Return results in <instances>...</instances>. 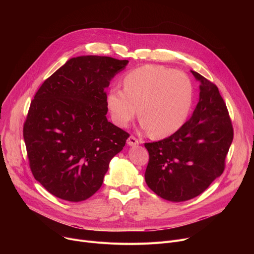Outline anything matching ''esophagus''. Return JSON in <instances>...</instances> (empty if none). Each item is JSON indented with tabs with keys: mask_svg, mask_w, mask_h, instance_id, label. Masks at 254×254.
<instances>
[{
	"mask_svg": "<svg viewBox=\"0 0 254 254\" xmlns=\"http://www.w3.org/2000/svg\"><path fill=\"white\" fill-rule=\"evenodd\" d=\"M127 143L129 145V146H135V145H138L140 144V140H138L135 136H129Z\"/></svg>",
	"mask_w": 254,
	"mask_h": 254,
	"instance_id": "esophagus-1",
	"label": "esophagus"
}]
</instances>
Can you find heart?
Wrapping results in <instances>:
<instances>
[{
	"label": "heart",
	"instance_id": "b5f03b06",
	"mask_svg": "<svg viewBox=\"0 0 254 254\" xmlns=\"http://www.w3.org/2000/svg\"><path fill=\"white\" fill-rule=\"evenodd\" d=\"M123 84L124 90L112 87L107 96L112 120L118 127H127L137 115L138 107L142 127L155 138L174 134L184 125L193 97L186 74L147 64L126 74Z\"/></svg>",
	"mask_w": 254,
	"mask_h": 254
}]
</instances>
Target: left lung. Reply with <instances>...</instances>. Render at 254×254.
Wrapping results in <instances>:
<instances>
[{
    "instance_id": "1",
    "label": "left lung",
    "mask_w": 254,
    "mask_h": 254,
    "mask_svg": "<svg viewBox=\"0 0 254 254\" xmlns=\"http://www.w3.org/2000/svg\"><path fill=\"white\" fill-rule=\"evenodd\" d=\"M201 82L192 116L170 137L145 143L148 188L167 201L184 202L204 192L225 168L234 128L218 87L194 71Z\"/></svg>"
}]
</instances>
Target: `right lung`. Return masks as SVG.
Wrapping results in <instances>:
<instances>
[{"instance_id": "add662e5", "label": "right lung", "mask_w": 254, "mask_h": 254, "mask_svg": "<svg viewBox=\"0 0 254 254\" xmlns=\"http://www.w3.org/2000/svg\"><path fill=\"white\" fill-rule=\"evenodd\" d=\"M128 61L73 58L47 78L23 125L30 168L51 194L80 202L96 193L128 132L107 120L105 88Z\"/></svg>"}]
</instances>
